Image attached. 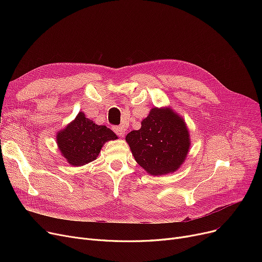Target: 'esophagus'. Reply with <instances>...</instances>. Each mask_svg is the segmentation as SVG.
Listing matches in <instances>:
<instances>
[{
  "label": "esophagus",
  "instance_id": "1",
  "mask_svg": "<svg viewBox=\"0 0 262 262\" xmlns=\"http://www.w3.org/2000/svg\"><path fill=\"white\" fill-rule=\"evenodd\" d=\"M113 130H114L119 137H123V136H124V133H125V130H124V128L121 127V126H114V127H113Z\"/></svg>",
  "mask_w": 262,
  "mask_h": 262
}]
</instances>
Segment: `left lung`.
<instances>
[{
	"label": "left lung",
	"instance_id": "1",
	"mask_svg": "<svg viewBox=\"0 0 262 262\" xmlns=\"http://www.w3.org/2000/svg\"><path fill=\"white\" fill-rule=\"evenodd\" d=\"M125 140L139 166L155 176L175 172L190 147L186 123L171 108H152L141 128L127 134Z\"/></svg>",
	"mask_w": 262,
	"mask_h": 262
}]
</instances>
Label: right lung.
<instances>
[{"label":"right lung","instance_id":"add662e5","mask_svg":"<svg viewBox=\"0 0 262 262\" xmlns=\"http://www.w3.org/2000/svg\"><path fill=\"white\" fill-rule=\"evenodd\" d=\"M118 137L104 125H98L78 113L67 127L57 133L56 141L62 156L74 167L85 166L99 156L105 142Z\"/></svg>","mask_w":262,"mask_h":262}]
</instances>
